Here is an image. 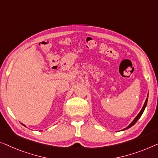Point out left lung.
Instances as JSON below:
<instances>
[{"label": "left lung", "instance_id": "obj_1", "mask_svg": "<svg viewBox=\"0 0 158 158\" xmlns=\"http://www.w3.org/2000/svg\"><path fill=\"white\" fill-rule=\"evenodd\" d=\"M148 97H147L146 100H145V104H144V105H143V108H142V110H141L140 112H139V114L137 115V117H135V118L134 119V120H133V121L132 122V123H131L130 124H129V125H128L127 127L126 128H124V129H123V130H122V131H123V130H127V129L130 128L131 127L134 125V124L137 123V120H138V119H139V118H140V117L142 116V114H143V112H144V110H145V109L146 106H147V103H148Z\"/></svg>", "mask_w": 158, "mask_h": 158}]
</instances>
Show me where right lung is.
Segmentation results:
<instances>
[{"label":"right lung","instance_id":"obj_1","mask_svg":"<svg viewBox=\"0 0 158 158\" xmlns=\"http://www.w3.org/2000/svg\"><path fill=\"white\" fill-rule=\"evenodd\" d=\"M23 126H25V125H24V124H23ZM25 127H26V126H25Z\"/></svg>","mask_w":158,"mask_h":158}]
</instances>
